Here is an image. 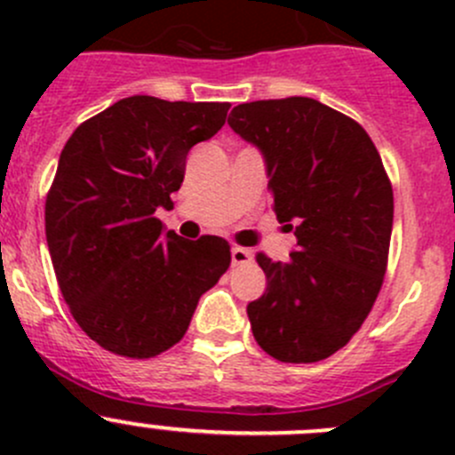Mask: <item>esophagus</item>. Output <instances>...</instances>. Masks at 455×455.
Wrapping results in <instances>:
<instances>
[{
    "mask_svg": "<svg viewBox=\"0 0 455 455\" xmlns=\"http://www.w3.org/2000/svg\"><path fill=\"white\" fill-rule=\"evenodd\" d=\"M231 261L233 266H244L253 261V255H251L249 249H242V246H233L231 249Z\"/></svg>",
    "mask_w": 455,
    "mask_h": 455,
    "instance_id": "obj_1",
    "label": "esophagus"
}]
</instances>
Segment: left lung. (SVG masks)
<instances>
[{"instance_id": "1", "label": "left lung", "mask_w": 455, "mask_h": 455, "mask_svg": "<svg viewBox=\"0 0 455 455\" xmlns=\"http://www.w3.org/2000/svg\"><path fill=\"white\" fill-rule=\"evenodd\" d=\"M228 125L264 154L275 213L297 235L291 261L255 257L268 282L246 308L255 341L283 363L328 359L359 332L387 270L383 160L359 123L308 96L242 103Z\"/></svg>"}]
</instances>
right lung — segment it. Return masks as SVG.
Instances as JSON below:
<instances>
[{"mask_svg":"<svg viewBox=\"0 0 455 455\" xmlns=\"http://www.w3.org/2000/svg\"><path fill=\"white\" fill-rule=\"evenodd\" d=\"M228 103L130 96L66 142L45 198V240L81 330L118 356L151 359L185 337L198 299L231 266L218 235L163 231L187 154L222 130Z\"/></svg>","mask_w":455,"mask_h":455,"instance_id":"add662e5","label":"right lung"}]
</instances>
